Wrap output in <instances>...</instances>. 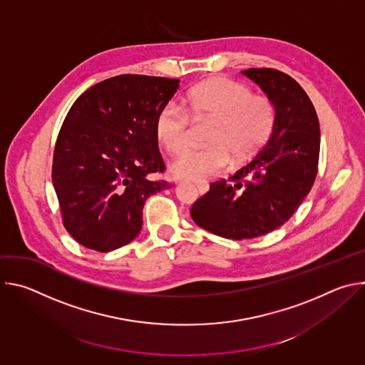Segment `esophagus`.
I'll use <instances>...</instances> for the list:
<instances>
[{"label": "esophagus", "mask_w": 365, "mask_h": 365, "mask_svg": "<svg viewBox=\"0 0 365 365\" xmlns=\"http://www.w3.org/2000/svg\"><path fill=\"white\" fill-rule=\"evenodd\" d=\"M195 186L197 187V190H199L200 195L206 193V192H207V187H210V186H207V183H205V182H196Z\"/></svg>", "instance_id": "obj_1"}]
</instances>
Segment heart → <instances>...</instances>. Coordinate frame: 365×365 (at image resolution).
Here are the masks:
<instances>
[{
  "label": "heart",
  "instance_id": "1",
  "mask_svg": "<svg viewBox=\"0 0 365 365\" xmlns=\"http://www.w3.org/2000/svg\"><path fill=\"white\" fill-rule=\"evenodd\" d=\"M212 120L206 141L210 145L183 151L172 162L178 178L202 180L215 176L228 163L244 162L263 147L270 137L276 110L273 102L231 78L215 76L192 86L185 95V110L169 102L154 120V133L172 154L190 143L192 121Z\"/></svg>",
  "mask_w": 365,
  "mask_h": 365
}]
</instances>
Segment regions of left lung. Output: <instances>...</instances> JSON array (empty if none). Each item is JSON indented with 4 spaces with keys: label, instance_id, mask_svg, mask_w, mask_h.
Wrapping results in <instances>:
<instances>
[{
    "label": "left lung",
    "instance_id": "obj_1",
    "mask_svg": "<svg viewBox=\"0 0 365 365\" xmlns=\"http://www.w3.org/2000/svg\"><path fill=\"white\" fill-rule=\"evenodd\" d=\"M242 73L273 102V131L248 163L212 182L190 207L200 228L231 240L264 235L294 214L314 186L321 148L314 103L292 76L272 68Z\"/></svg>",
    "mask_w": 365,
    "mask_h": 365
}]
</instances>
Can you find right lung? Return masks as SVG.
Wrapping results in <instances>:
<instances>
[{"label": "right lung", "mask_w": 365, "mask_h": 365, "mask_svg": "<svg viewBox=\"0 0 365 365\" xmlns=\"http://www.w3.org/2000/svg\"><path fill=\"white\" fill-rule=\"evenodd\" d=\"M179 79L120 75L85 91L59 131L51 180L63 225L83 247L108 252L131 242L150 195L170 187L150 180L166 170L154 120Z\"/></svg>", "instance_id": "right-lung-1"}]
</instances>
